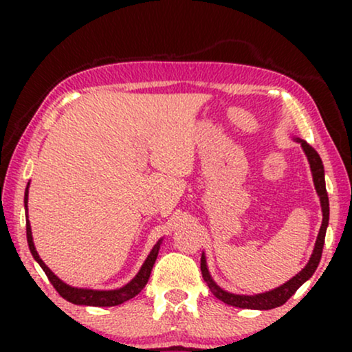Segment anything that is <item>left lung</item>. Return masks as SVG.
<instances>
[{"label": "left lung", "mask_w": 352, "mask_h": 352, "mask_svg": "<svg viewBox=\"0 0 352 352\" xmlns=\"http://www.w3.org/2000/svg\"><path fill=\"white\" fill-rule=\"evenodd\" d=\"M293 139L301 144L302 151L306 153L307 162H309V166H311L312 181H314L316 192L317 195H319L320 206H322V226L319 229V234H317L314 250H312L309 261H307L306 266L302 267L295 277H292L290 280L285 282L280 287L274 288V290L258 293V295H237V293L223 290V288L213 280V277H211L208 266H206V256L205 253H201L200 269H201V276H204V280L206 282V285L210 287L211 293H213L218 300H221L229 306L242 307V309H259V311H267V309H274V307L282 306L283 302H287V300H290L292 295H295V292L302 285V283L309 280L320 263L322 248H324V243H325V232H327V228H329V216H330L329 195H327V189H325L324 163H322L319 153H317L306 141H302L300 138H293Z\"/></svg>", "instance_id": "8db88e82"}]
</instances>
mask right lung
<instances>
[{"instance_id":"right-lung-1","label":"right lung","mask_w":352,"mask_h":352,"mask_svg":"<svg viewBox=\"0 0 352 352\" xmlns=\"http://www.w3.org/2000/svg\"><path fill=\"white\" fill-rule=\"evenodd\" d=\"M28 186H30V182L27 184L25 197H23L25 210H27V204H28ZM162 240L163 239H160L155 245H153L151 253H148L146 261H144L141 269H139V272L133 277V280L128 282L126 285H123L122 288H117V290H91V288H76V287L69 285V283L62 282L60 278L57 277L45 263H43V259L40 258V254H38L36 248H35V243H33L30 221H28V218H27V242H28V248H30L32 256L35 258V261L38 264H40L41 269L47 276V278H50V282L52 283V287L59 292V295L64 298V300L74 302V305H81V306H99V307L100 306H104V307L105 306H118L124 301L131 300V298L136 296L138 293H141L142 288L146 287L148 277H151L152 267H153V264H155V259L158 256V250H160Z\"/></svg>"}]
</instances>
